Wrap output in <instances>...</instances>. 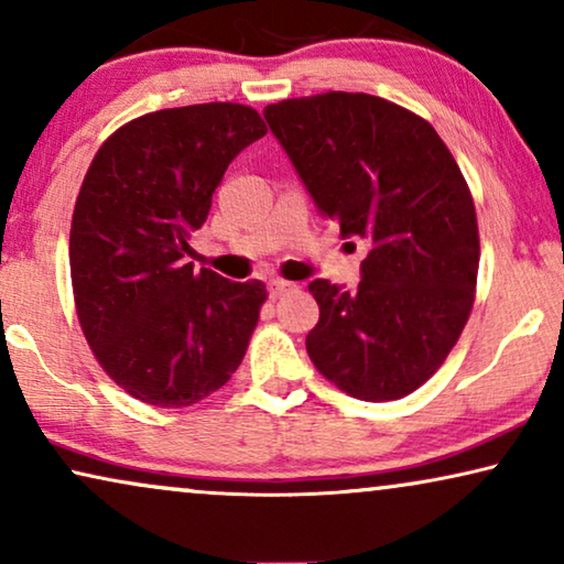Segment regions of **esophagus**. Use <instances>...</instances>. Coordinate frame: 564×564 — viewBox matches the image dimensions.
Wrapping results in <instances>:
<instances>
[{
    "label": "esophagus",
    "instance_id": "obj_1",
    "mask_svg": "<svg viewBox=\"0 0 564 564\" xmlns=\"http://www.w3.org/2000/svg\"><path fill=\"white\" fill-rule=\"evenodd\" d=\"M292 288H295V284L288 282V280H269V295H272V297L288 295Z\"/></svg>",
    "mask_w": 564,
    "mask_h": 564
}]
</instances>
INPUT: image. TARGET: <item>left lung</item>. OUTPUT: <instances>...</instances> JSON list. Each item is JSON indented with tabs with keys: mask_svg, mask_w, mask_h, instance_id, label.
Instances as JSON below:
<instances>
[{
	"mask_svg": "<svg viewBox=\"0 0 564 564\" xmlns=\"http://www.w3.org/2000/svg\"><path fill=\"white\" fill-rule=\"evenodd\" d=\"M264 118L318 210L369 243L357 290L307 288L321 307L313 365L351 398L411 395L475 303L480 236L457 161L426 120L361 91L282 99Z\"/></svg>",
	"mask_w": 564,
	"mask_h": 564,
	"instance_id": "1",
	"label": "left lung"
}]
</instances>
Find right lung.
Segmentation results:
<instances>
[{
	"label": "right lung",
	"instance_id": "obj_1",
	"mask_svg": "<svg viewBox=\"0 0 564 564\" xmlns=\"http://www.w3.org/2000/svg\"><path fill=\"white\" fill-rule=\"evenodd\" d=\"M264 133L246 105L172 107L126 122L91 159L68 238L76 315L105 372L141 403H197L249 349L264 282L197 272L187 257L228 164Z\"/></svg>",
	"mask_w": 564,
	"mask_h": 564
}]
</instances>
